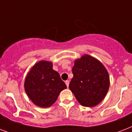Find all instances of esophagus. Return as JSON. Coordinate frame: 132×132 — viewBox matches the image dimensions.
Instances as JSON below:
<instances>
[{"label":"esophagus","instance_id":"34e87169","mask_svg":"<svg viewBox=\"0 0 132 132\" xmlns=\"http://www.w3.org/2000/svg\"><path fill=\"white\" fill-rule=\"evenodd\" d=\"M69 83H70V81L68 80H66V81H65V84H66V86L67 87H68V86H69Z\"/></svg>","mask_w":132,"mask_h":132}]
</instances>
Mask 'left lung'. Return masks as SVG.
<instances>
[{"label":"left lung","instance_id":"left-lung-1","mask_svg":"<svg viewBox=\"0 0 132 132\" xmlns=\"http://www.w3.org/2000/svg\"><path fill=\"white\" fill-rule=\"evenodd\" d=\"M69 88L81 105L94 107L105 98L110 87L106 68L92 56L84 55L75 61Z\"/></svg>","mask_w":132,"mask_h":132}]
</instances>
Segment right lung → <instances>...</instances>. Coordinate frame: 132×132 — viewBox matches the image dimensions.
<instances>
[{
    "label": "right lung",
    "instance_id": "right-lung-1",
    "mask_svg": "<svg viewBox=\"0 0 132 132\" xmlns=\"http://www.w3.org/2000/svg\"><path fill=\"white\" fill-rule=\"evenodd\" d=\"M66 88L60 74L53 69V63L40 61L28 72L24 90L37 106L48 108L55 102L60 92Z\"/></svg>",
    "mask_w": 132,
    "mask_h": 132
}]
</instances>
